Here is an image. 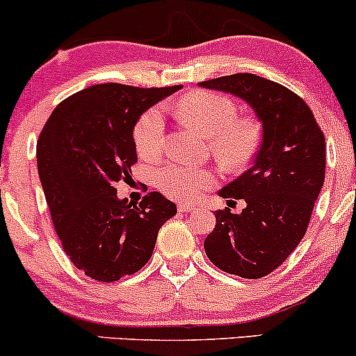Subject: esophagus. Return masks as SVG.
<instances>
[{"label":"esophagus","instance_id":"1","mask_svg":"<svg viewBox=\"0 0 356 356\" xmlns=\"http://www.w3.org/2000/svg\"><path fill=\"white\" fill-rule=\"evenodd\" d=\"M177 211H179V212H192V211H195V205H194V204L181 202V204L177 205Z\"/></svg>","mask_w":356,"mask_h":356}]
</instances>
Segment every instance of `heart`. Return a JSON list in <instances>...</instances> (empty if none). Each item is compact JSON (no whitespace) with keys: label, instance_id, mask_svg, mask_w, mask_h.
<instances>
[{"label":"heart","instance_id":"heart-1","mask_svg":"<svg viewBox=\"0 0 356 356\" xmlns=\"http://www.w3.org/2000/svg\"><path fill=\"white\" fill-rule=\"evenodd\" d=\"M177 118L209 137L212 156L227 170H241L255 157L260 145V124L254 118H237V106L230 97L209 91L186 94L175 104ZM136 151L144 161L159 159L164 151L165 121L159 106L147 109L136 122ZM217 175L212 169L169 162L156 172L157 187L177 200H192L212 187Z\"/></svg>","mask_w":356,"mask_h":356}]
</instances>
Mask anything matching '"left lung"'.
<instances>
[{
	"mask_svg": "<svg viewBox=\"0 0 356 356\" xmlns=\"http://www.w3.org/2000/svg\"><path fill=\"white\" fill-rule=\"evenodd\" d=\"M199 86L248 102L264 127L254 165L219 192L229 202L243 199L245 209L216 212L205 254L230 275L265 277L289 259L307 232L325 181V136L307 102L275 81L238 72Z\"/></svg>",
	"mask_w": 356,
	"mask_h": 356,
	"instance_id": "1",
	"label": "left lung"
}]
</instances>
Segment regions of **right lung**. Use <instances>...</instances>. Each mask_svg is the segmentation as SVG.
<instances>
[{
    "mask_svg": "<svg viewBox=\"0 0 356 356\" xmlns=\"http://www.w3.org/2000/svg\"><path fill=\"white\" fill-rule=\"evenodd\" d=\"M182 86L106 83L59 102L36 145L51 220L72 265L97 282L132 275L151 259L157 234L177 209L159 192L139 204L118 199L115 184L137 162L140 114Z\"/></svg>",
    "mask_w": 356,
    "mask_h": 356,
    "instance_id": "right-lung-1",
    "label": "right lung"
}]
</instances>
